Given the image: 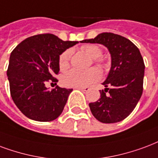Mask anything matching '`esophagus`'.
Masks as SVG:
<instances>
[{"label": "esophagus", "instance_id": "34e87169", "mask_svg": "<svg viewBox=\"0 0 158 158\" xmlns=\"http://www.w3.org/2000/svg\"><path fill=\"white\" fill-rule=\"evenodd\" d=\"M77 89H79V90L83 91V92H85V93L89 90V87H81V88H77Z\"/></svg>", "mask_w": 158, "mask_h": 158}]
</instances>
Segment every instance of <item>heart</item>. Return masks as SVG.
I'll use <instances>...</instances> for the list:
<instances>
[{"label":"heart","instance_id":"b5f03b06","mask_svg":"<svg viewBox=\"0 0 158 158\" xmlns=\"http://www.w3.org/2000/svg\"><path fill=\"white\" fill-rule=\"evenodd\" d=\"M82 50L89 58L94 59V63H96L100 67H102L103 64L100 59L102 55V50L100 47L96 45H85L82 47ZM71 54H72V51L68 49L60 55L59 57L60 69L65 70L69 68ZM100 71L95 68H93L85 72L72 69L63 76L62 83L64 86H67V87L81 88V87H85V86L90 85L93 82H95L100 79Z\"/></svg>","mask_w":158,"mask_h":158}]
</instances>
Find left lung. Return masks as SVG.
Instances as JSON below:
<instances>
[{
    "label": "left lung",
    "mask_w": 158,
    "mask_h": 158,
    "mask_svg": "<svg viewBox=\"0 0 158 158\" xmlns=\"http://www.w3.org/2000/svg\"><path fill=\"white\" fill-rule=\"evenodd\" d=\"M81 43L102 44L111 58V67L102 83L106 89L100 91L99 100L89 104L91 113L102 123L123 121L142 94L145 64L141 52L129 39L111 32H103Z\"/></svg>",
    "instance_id": "left-lung-1"
}]
</instances>
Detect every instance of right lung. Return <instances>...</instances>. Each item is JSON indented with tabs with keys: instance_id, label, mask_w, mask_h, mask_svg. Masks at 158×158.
Listing matches in <instances>:
<instances>
[{
	"instance_id": "obj_1",
	"label": "right lung",
	"mask_w": 158,
	"mask_h": 158,
	"mask_svg": "<svg viewBox=\"0 0 158 158\" xmlns=\"http://www.w3.org/2000/svg\"><path fill=\"white\" fill-rule=\"evenodd\" d=\"M79 43L63 41L53 34L27 37L11 52L7 74L11 98L27 117L37 121H51L61 115L73 89L49 90L47 82H58L59 56Z\"/></svg>"
}]
</instances>
